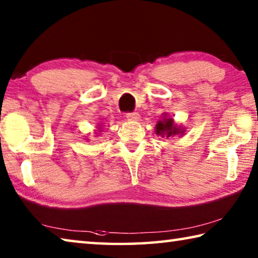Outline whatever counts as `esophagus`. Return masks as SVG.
Listing matches in <instances>:
<instances>
[{"label":"esophagus","mask_w":258,"mask_h":258,"mask_svg":"<svg viewBox=\"0 0 258 258\" xmlns=\"http://www.w3.org/2000/svg\"><path fill=\"white\" fill-rule=\"evenodd\" d=\"M126 118L128 120H139L140 115L138 112H128L126 113Z\"/></svg>","instance_id":"1"}]
</instances>
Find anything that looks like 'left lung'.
Segmentation results:
<instances>
[{
  "label": "left lung",
  "instance_id": "obj_1",
  "mask_svg": "<svg viewBox=\"0 0 258 258\" xmlns=\"http://www.w3.org/2000/svg\"><path fill=\"white\" fill-rule=\"evenodd\" d=\"M155 128L156 134L161 135L163 138H169L173 137V135H183V133H184V130L181 126H177L172 118H166V117L157 121Z\"/></svg>",
  "mask_w": 258,
  "mask_h": 258
}]
</instances>
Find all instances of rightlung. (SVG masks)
<instances>
[{"label":"right lung","mask_w":258,"mask_h":258,"mask_svg":"<svg viewBox=\"0 0 258 258\" xmlns=\"http://www.w3.org/2000/svg\"><path fill=\"white\" fill-rule=\"evenodd\" d=\"M99 128H101V127H99Z\"/></svg>","instance_id":"1"}]
</instances>
